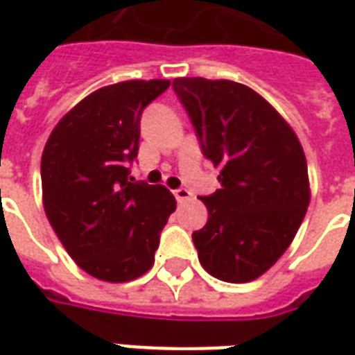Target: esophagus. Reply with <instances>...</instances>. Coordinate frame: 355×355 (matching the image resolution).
<instances>
[{
    "mask_svg": "<svg viewBox=\"0 0 355 355\" xmlns=\"http://www.w3.org/2000/svg\"><path fill=\"white\" fill-rule=\"evenodd\" d=\"M173 193H175V198H177L178 203H184V201L192 200V192H190L188 188H177Z\"/></svg>",
    "mask_w": 355,
    "mask_h": 355,
    "instance_id": "1",
    "label": "esophagus"
}]
</instances>
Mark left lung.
I'll return each instance as SVG.
<instances>
[{
  "mask_svg": "<svg viewBox=\"0 0 355 355\" xmlns=\"http://www.w3.org/2000/svg\"><path fill=\"white\" fill-rule=\"evenodd\" d=\"M173 89L203 155L220 167V188L201 198L207 224L192 234L201 266L223 282H253L287 251L304 220V150L289 123L247 85L177 78Z\"/></svg>",
  "mask_w": 355,
  "mask_h": 355,
  "instance_id": "left-lung-1",
  "label": "left lung"
}]
</instances>
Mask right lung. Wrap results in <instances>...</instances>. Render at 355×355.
<instances>
[{"label":"right lung","instance_id":"1","mask_svg":"<svg viewBox=\"0 0 355 355\" xmlns=\"http://www.w3.org/2000/svg\"><path fill=\"white\" fill-rule=\"evenodd\" d=\"M169 85L132 80L98 89L58 121L43 148L45 215L78 266L102 282L146 274L177 209L167 188L129 177L142 110Z\"/></svg>","mask_w":355,"mask_h":355}]
</instances>
